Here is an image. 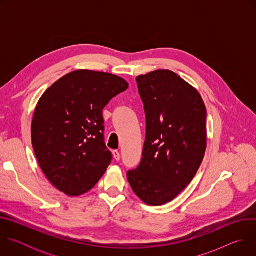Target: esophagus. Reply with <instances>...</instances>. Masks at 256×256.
<instances>
[{
    "label": "esophagus",
    "instance_id": "34e87169",
    "mask_svg": "<svg viewBox=\"0 0 256 256\" xmlns=\"http://www.w3.org/2000/svg\"><path fill=\"white\" fill-rule=\"evenodd\" d=\"M112 154H114V159H116V161H120V152H118V150H114V151L112 152Z\"/></svg>",
    "mask_w": 256,
    "mask_h": 256
}]
</instances>
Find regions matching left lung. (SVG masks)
<instances>
[{
    "instance_id": "1",
    "label": "left lung",
    "mask_w": 256,
    "mask_h": 256,
    "mask_svg": "<svg viewBox=\"0 0 256 256\" xmlns=\"http://www.w3.org/2000/svg\"><path fill=\"white\" fill-rule=\"evenodd\" d=\"M146 114L142 158L126 173L149 206L173 200L196 176L206 149V109L196 88L169 70L136 77Z\"/></svg>"
}]
</instances>
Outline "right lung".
Returning <instances> with one entry per match:
<instances>
[{"label":"right lung","instance_id":"right-lung-1","mask_svg":"<svg viewBox=\"0 0 256 256\" xmlns=\"http://www.w3.org/2000/svg\"><path fill=\"white\" fill-rule=\"evenodd\" d=\"M128 88L109 72L77 70L40 97L31 124L33 150L50 184L68 196L92 190L112 154L104 142L103 108Z\"/></svg>","mask_w":256,"mask_h":256}]
</instances>
